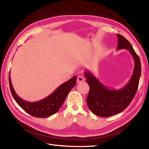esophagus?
Masks as SVG:
<instances>
[{"instance_id": "34e87169", "label": "esophagus", "mask_w": 149, "mask_h": 149, "mask_svg": "<svg viewBox=\"0 0 149 149\" xmlns=\"http://www.w3.org/2000/svg\"><path fill=\"white\" fill-rule=\"evenodd\" d=\"M84 81V77L81 76V75H79V76L77 77V83H83V82Z\"/></svg>"}]
</instances>
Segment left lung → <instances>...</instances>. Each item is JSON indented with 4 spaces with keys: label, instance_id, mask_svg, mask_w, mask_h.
Listing matches in <instances>:
<instances>
[{
    "label": "left lung",
    "instance_id": "1",
    "mask_svg": "<svg viewBox=\"0 0 149 149\" xmlns=\"http://www.w3.org/2000/svg\"><path fill=\"white\" fill-rule=\"evenodd\" d=\"M116 36L118 37L117 50L127 49L134 60L133 73L129 83L121 89H109L89 70L84 73L90 86L86 99L88 107L95 115L102 117L116 115L129 105L136 93L141 76L140 59L131 44L120 34Z\"/></svg>",
    "mask_w": 149,
    "mask_h": 149
}]
</instances>
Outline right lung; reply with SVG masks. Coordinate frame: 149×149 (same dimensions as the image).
<instances>
[{
	"instance_id": "obj_1",
	"label": "right lung",
	"mask_w": 149,
	"mask_h": 149,
	"mask_svg": "<svg viewBox=\"0 0 149 149\" xmlns=\"http://www.w3.org/2000/svg\"><path fill=\"white\" fill-rule=\"evenodd\" d=\"M77 77L74 76L57 89L45 99L37 102H29L24 100L16 93L11 84L10 74H9V88L16 102L28 114L39 118H46L58 111L73 87L76 84Z\"/></svg>"
}]
</instances>
